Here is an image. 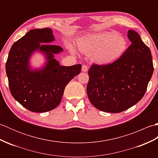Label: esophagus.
I'll return each mask as SVG.
<instances>
[{
  "mask_svg": "<svg viewBox=\"0 0 158 158\" xmlns=\"http://www.w3.org/2000/svg\"><path fill=\"white\" fill-rule=\"evenodd\" d=\"M81 70H82L83 72H87V71H88V66H87V65H83Z\"/></svg>",
  "mask_w": 158,
  "mask_h": 158,
  "instance_id": "1",
  "label": "esophagus"
}]
</instances>
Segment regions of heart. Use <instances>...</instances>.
<instances>
[{
  "label": "heart",
  "mask_w": 158,
  "mask_h": 158,
  "mask_svg": "<svg viewBox=\"0 0 158 158\" xmlns=\"http://www.w3.org/2000/svg\"><path fill=\"white\" fill-rule=\"evenodd\" d=\"M80 51L89 55L91 61L98 65H106L122 56L127 48L126 38L115 32H102L79 39ZM70 51L74 52L73 49Z\"/></svg>",
  "instance_id": "b5f03b06"
}]
</instances>
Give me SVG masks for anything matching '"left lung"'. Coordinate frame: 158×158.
<instances>
[{
    "mask_svg": "<svg viewBox=\"0 0 158 158\" xmlns=\"http://www.w3.org/2000/svg\"><path fill=\"white\" fill-rule=\"evenodd\" d=\"M125 53L111 64H93L88 71L87 93L89 101L102 111L117 113L128 109L145 95L153 73L149 48L133 30Z\"/></svg>",
    "mask_w": 158,
    "mask_h": 158,
    "instance_id": "1",
    "label": "left lung"
}]
</instances>
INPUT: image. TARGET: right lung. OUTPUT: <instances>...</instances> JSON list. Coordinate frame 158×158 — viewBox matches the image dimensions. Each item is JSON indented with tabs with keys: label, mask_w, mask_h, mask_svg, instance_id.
Wrapping results in <instances>:
<instances>
[{
	"label": "right lung",
	"mask_w": 158,
	"mask_h": 158,
	"mask_svg": "<svg viewBox=\"0 0 158 158\" xmlns=\"http://www.w3.org/2000/svg\"><path fill=\"white\" fill-rule=\"evenodd\" d=\"M52 30L34 29L13 43L6 62L9 89L17 101L32 112L43 113L54 109L61 102L66 85L81 72V65L60 66L53 54L61 47L48 44L54 41ZM40 50L48 60L41 69L32 70L29 60Z\"/></svg>",
	"instance_id": "add662e5"
}]
</instances>
